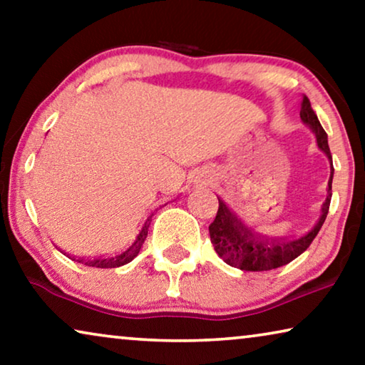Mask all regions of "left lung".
<instances>
[{
  "label": "left lung",
  "mask_w": 365,
  "mask_h": 365,
  "mask_svg": "<svg viewBox=\"0 0 365 365\" xmlns=\"http://www.w3.org/2000/svg\"><path fill=\"white\" fill-rule=\"evenodd\" d=\"M301 119L306 126L316 133L319 149L326 153V156L331 159L327 134L321 126V123H319L317 114L314 113L307 96L302 98ZM327 186V197L321 207V216L307 231L294 237H274L261 231H254V229L247 227L236 214L231 212V209L219 199L216 219L209 226V236H211L214 251L217 252V256L224 262L241 269V271L259 272L286 266L297 256H301L311 246L317 232L321 231L322 224L327 217L329 206H331L332 176L329 179Z\"/></svg>",
  "instance_id": "1"
}]
</instances>
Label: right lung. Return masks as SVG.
<instances>
[{
  "label": "right lung",
  "instance_id": "1",
  "mask_svg": "<svg viewBox=\"0 0 365 365\" xmlns=\"http://www.w3.org/2000/svg\"><path fill=\"white\" fill-rule=\"evenodd\" d=\"M151 217L153 214L149 216L144 224L139 229L136 236L131 242L128 244L126 247L123 249L119 254H114V256H109V257H98V259H78V262L84 264V266H89V267H101V269H109V267H119V266H124V264L131 262L134 257L138 256L139 251H141V246L144 244V239L148 236V229H149V224H151Z\"/></svg>",
  "mask_w": 365,
  "mask_h": 365
}]
</instances>
